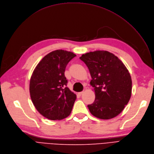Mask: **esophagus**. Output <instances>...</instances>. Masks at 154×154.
<instances>
[{
	"label": "esophagus",
	"instance_id": "1",
	"mask_svg": "<svg viewBox=\"0 0 154 154\" xmlns=\"http://www.w3.org/2000/svg\"><path fill=\"white\" fill-rule=\"evenodd\" d=\"M83 94V91H81V92H79L78 93V94L79 95H82Z\"/></svg>",
	"mask_w": 154,
	"mask_h": 154
}]
</instances>
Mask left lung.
Masks as SVG:
<instances>
[{
	"label": "left lung",
	"instance_id": "8db88e82",
	"mask_svg": "<svg viewBox=\"0 0 154 154\" xmlns=\"http://www.w3.org/2000/svg\"><path fill=\"white\" fill-rule=\"evenodd\" d=\"M88 67L95 99L88 105L96 118L109 119L119 115L131 95L130 74L122 61L108 51H97L79 57Z\"/></svg>",
	"mask_w": 154,
	"mask_h": 154
}]
</instances>
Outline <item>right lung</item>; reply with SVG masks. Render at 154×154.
<instances>
[{"label":"right lung","mask_w":154,"mask_h":154,"mask_svg":"<svg viewBox=\"0 0 154 154\" xmlns=\"http://www.w3.org/2000/svg\"><path fill=\"white\" fill-rule=\"evenodd\" d=\"M76 56L64 50L48 54L36 66L29 82V93L36 110L50 120L69 116L76 95L66 87L67 64Z\"/></svg>","instance_id":"right-lung-1"}]
</instances>
